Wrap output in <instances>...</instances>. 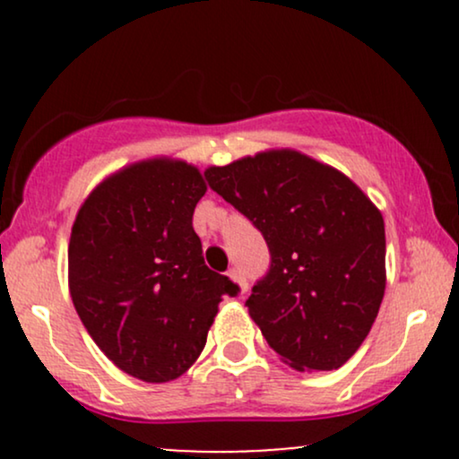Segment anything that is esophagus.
I'll return each mask as SVG.
<instances>
[{"instance_id":"esophagus-1","label":"esophagus","mask_w":459,"mask_h":459,"mask_svg":"<svg viewBox=\"0 0 459 459\" xmlns=\"http://www.w3.org/2000/svg\"><path fill=\"white\" fill-rule=\"evenodd\" d=\"M229 276L237 282V287H239V293H246L247 291V281H246L244 272H241V270H230Z\"/></svg>"}]
</instances>
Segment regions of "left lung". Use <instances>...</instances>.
Instances as JSON below:
<instances>
[{"instance_id": "obj_1", "label": "left lung", "mask_w": 459, "mask_h": 459, "mask_svg": "<svg viewBox=\"0 0 459 459\" xmlns=\"http://www.w3.org/2000/svg\"><path fill=\"white\" fill-rule=\"evenodd\" d=\"M270 247V270L246 307L298 371L343 367L367 339L386 289L380 209L336 168L291 149L204 170Z\"/></svg>"}]
</instances>
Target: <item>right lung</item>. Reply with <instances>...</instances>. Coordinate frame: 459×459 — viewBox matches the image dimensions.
Instances as JSON below:
<instances>
[{
  "mask_svg": "<svg viewBox=\"0 0 459 459\" xmlns=\"http://www.w3.org/2000/svg\"><path fill=\"white\" fill-rule=\"evenodd\" d=\"M207 183L155 157L92 189L68 241V289L94 343L138 380H177L196 362L224 296L239 287L204 265L192 215Z\"/></svg>",
  "mask_w": 459,
  "mask_h": 459,
  "instance_id": "obj_1",
  "label": "right lung"
}]
</instances>
